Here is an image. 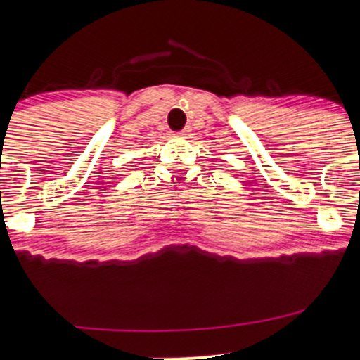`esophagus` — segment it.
Listing matches in <instances>:
<instances>
[{
	"label": "esophagus",
	"instance_id": "obj_1",
	"mask_svg": "<svg viewBox=\"0 0 360 360\" xmlns=\"http://www.w3.org/2000/svg\"><path fill=\"white\" fill-rule=\"evenodd\" d=\"M189 134H191V127H184L183 130L177 131V137H183V139H186V137H189Z\"/></svg>",
	"mask_w": 360,
	"mask_h": 360
}]
</instances>
